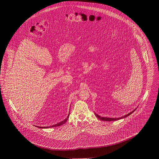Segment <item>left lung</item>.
I'll use <instances>...</instances> for the list:
<instances>
[{
	"instance_id": "left-lung-1",
	"label": "left lung",
	"mask_w": 159,
	"mask_h": 159,
	"mask_svg": "<svg viewBox=\"0 0 159 159\" xmlns=\"http://www.w3.org/2000/svg\"><path fill=\"white\" fill-rule=\"evenodd\" d=\"M135 110H136V109H135ZM135 110H134V111H131L130 113H129L128 114H126V115H125V116H122L121 117H119V118H109V117H101L100 116H99V115H98L97 114L95 113V116L98 118L99 119H100V120H104V121H114V120H120V119H123V118H125V117H128V116H129V115H130V114L132 113H134V112L135 111Z\"/></svg>"
}]
</instances>
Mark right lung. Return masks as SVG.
Segmentation results:
<instances>
[{"mask_svg": "<svg viewBox=\"0 0 159 159\" xmlns=\"http://www.w3.org/2000/svg\"><path fill=\"white\" fill-rule=\"evenodd\" d=\"M69 116H70V113L68 114L67 117L64 120L61 121V122L58 123H57V124H56V125H54L51 126H46V127H39V126H38V128H52V127H57V126H61V125H62L63 124H64V123L67 121V120H68V117H69Z\"/></svg>", "mask_w": 159, "mask_h": 159, "instance_id": "add662e5", "label": "right lung"}]
</instances>
